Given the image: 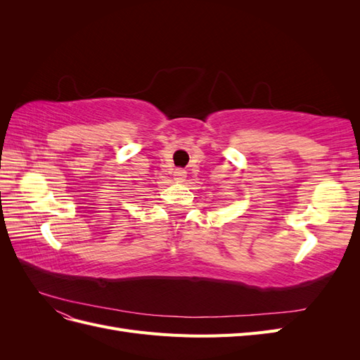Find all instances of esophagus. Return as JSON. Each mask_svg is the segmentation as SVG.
Segmentation results:
<instances>
[{"mask_svg":"<svg viewBox=\"0 0 360 360\" xmlns=\"http://www.w3.org/2000/svg\"><path fill=\"white\" fill-rule=\"evenodd\" d=\"M174 176H176V180L177 181H184V179H186V171L184 169H176L174 171Z\"/></svg>","mask_w":360,"mask_h":360,"instance_id":"esophagus-1","label":"esophagus"}]
</instances>
